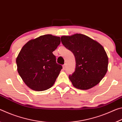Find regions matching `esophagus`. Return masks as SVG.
<instances>
[{
    "label": "esophagus",
    "mask_w": 122,
    "mask_h": 122,
    "mask_svg": "<svg viewBox=\"0 0 122 122\" xmlns=\"http://www.w3.org/2000/svg\"><path fill=\"white\" fill-rule=\"evenodd\" d=\"M66 64H65V65H63V69H65L66 68Z\"/></svg>",
    "instance_id": "esophagus-1"
}]
</instances>
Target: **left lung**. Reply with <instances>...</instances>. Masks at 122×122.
<instances>
[{
    "mask_svg": "<svg viewBox=\"0 0 122 122\" xmlns=\"http://www.w3.org/2000/svg\"><path fill=\"white\" fill-rule=\"evenodd\" d=\"M62 44L75 57V71L69 78L74 87L88 90L100 83L108 71V57L103 47L88 36H62Z\"/></svg>",
    "mask_w": 122,
    "mask_h": 122,
    "instance_id": "obj_1",
    "label": "left lung"
}]
</instances>
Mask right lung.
Listing matches in <instances>:
<instances>
[{"label": "right lung", "mask_w": 122, "mask_h": 122, "mask_svg": "<svg viewBox=\"0 0 122 122\" xmlns=\"http://www.w3.org/2000/svg\"><path fill=\"white\" fill-rule=\"evenodd\" d=\"M59 36L46 34L28 41L16 59L17 71L31 89L41 92L54 84L62 67L56 63L53 51L60 44Z\"/></svg>", "instance_id": "1"}]
</instances>
